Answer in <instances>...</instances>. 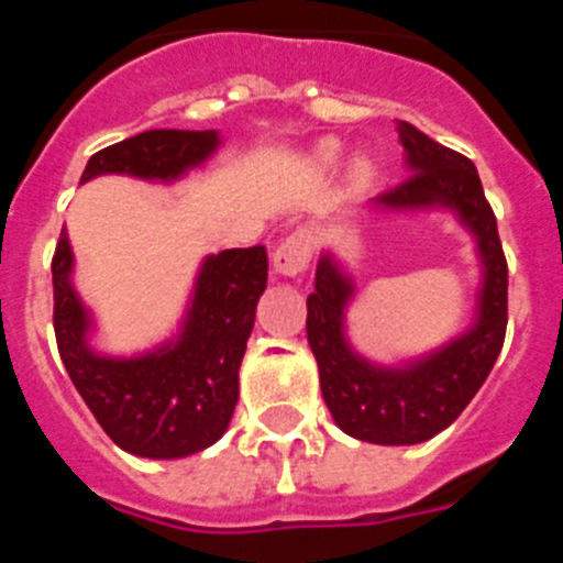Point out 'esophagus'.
Returning <instances> with one entry per match:
<instances>
[{"label": "esophagus", "instance_id": "obj_1", "mask_svg": "<svg viewBox=\"0 0 563 563\" xmlns=\"http://www.w3.org/2000/svg\"><path fill=\"white\" fill-rule=\"evenodd\" d=\"M312 258V239L310 233L296 231L276 247L273 253V271L285 278H296L298 273H305Z\"/></svg>", "mask_w": 563, "mask_h": 563}]
</instances>
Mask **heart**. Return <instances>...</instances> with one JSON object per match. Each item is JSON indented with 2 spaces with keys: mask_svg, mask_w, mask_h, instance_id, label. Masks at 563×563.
Returning <instances> with one entry per match:
<instances>
[{
  "mask_svg": "<svg viewBox=\"0 0 563 563\" xmlns=\"http://www.w3.org/2000/svg\"><path fill=\"white\" fill-rule=\"evenodd\" d=\"M338 154H341V143L338 141H321L316 148H312V161L316 166L330 168L338 163ZM375 177V161L369 154H355L350 161V168H346V180H350L352 188H366Z\"/></svg>",
  "mask_w": 563,
  "mask_h": 563,
  "instance_id": "obj_1",
  "label": "heart"
}]
</instances>
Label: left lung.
Segmentation results:
<instances>
[{
    "instance_id": "1",
    "label": "left lung",
    "mask_w": 563,
    "mask_h": 563,
    "mask_svg": "<svg viewBox=\"0 0 563 563\" xmlns=\"http://www.w3.org/2000/svg\"><path fill=\"white\" fill-rule=\"evenodd\" d=\"M409 177L369 202V211H445L474 239L479 285L471 324L434 350L380 363L350 338L357 285L335 247L318 256L307 298V341L327 409L343 434L375 445H417L445 431L494 369L507 327V262L476 166L406 121H397Z\"/></svg>"
}]
</instances>
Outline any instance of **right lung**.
Wrapping results in <instances>:
<instances>
[{
  "instance_id": "add662e5",
  "label": "right lung",
  "mask_w": 563,
  "mask_h": 563,
  "mask_svg": "<svg viewBox=\"0 0 563 563\" xmlns=\"http://www.w3.org/2000/svg\"><path fill=\"white\" fill-rule=\"evenodd\" d=\"M222 148L217 129H148L92 154L81 183L123 174L174 186ZM267 287L265 247L208 253L183 316L154 346L132 355L98 350V318L76 287V253L62 228L53 256L56 341L69 380L118 449L146 460H183L211 449L231 426L239 366Z\"/></svg>"
}]
</instances>
